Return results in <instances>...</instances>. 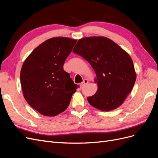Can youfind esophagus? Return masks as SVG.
I'll use <instances>...</instances> for the list:
<instances>
[{
  "instance_id": "esophagus-1",
  "label": "esophagus",
  "mask_w": 158,
  "mask_h": 158,
  "mask_svg": "<svg viewBox=\"0 0 158 158\" xmlns=\"http://www.w3.org/2000/svg\"><path fill=\"white\" fill-rule=\"evenodd\" d=\"M88 83V80L87 79H84L83 80V82L80 84V86L81 87H84L85 85H86Z\"/></svg>"
}]
</instances>
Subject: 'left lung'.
I'll list each match as a JSON object with an SVG mask.
<instances>
[{
	"instance_id": "left-lung-1",
	"label": "left lung",
	"mask_w": 158,
	"mask_h": 158,
	"mask_svg": "<svg viewBox=\"0 0 158 158\" xmlns=\"http://www.w3.org/2000/svg\"><path fill=\"white\" fill-rule=\"evenodd\" d=\"M73 52L88 61L96 74L98 91L87 98L91 106L109 111L122 105L136 81L133 62L127 52L104 37L81 39Z\"/></svg>"
}]
</instances>
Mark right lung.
I'll list each match as a JSON object with an SVG mask.
<instances>
[{"label":"right lung","instance_id":"right-lung-1","mask_svg":"<svg viewBox=\"0 0 158 158\" xmlns=\"http://www.w3.org/2000/svg\"><path fill=\"white\" fill-rule=\"evenodd\" d=\"M76 40L52 37L32 51L20 72L23 94L30 106L41 114L53 117L69 106L79 85L63 69Z\"/></svg>","mask_w":158,"mask_h":158}]
</instances>
